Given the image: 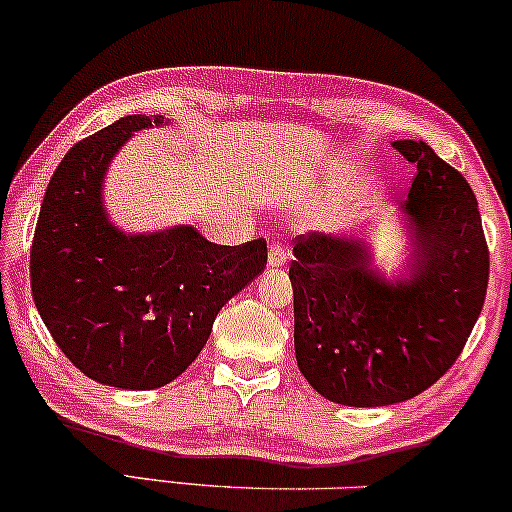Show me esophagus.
I'll use <instances>...</instances> for the list:
<instances>
[{
	"mask_svg": "<svg viewBox=\"0 0 512 512\" xmlns=\"http://www.w3.org/2000/svg\"><path fill=\"white\" fill-rule=\"evenodd\" d=\"M286 260H288V252H286V248H283L281 243H271V248H269V269H278V267H283V264H286Z\"/></svg>",
	"mask_w": 512,
	"mask_h": 512,
	"instance_id": "esophagus-1",
	"label": "esophagus"
}]
</instances>
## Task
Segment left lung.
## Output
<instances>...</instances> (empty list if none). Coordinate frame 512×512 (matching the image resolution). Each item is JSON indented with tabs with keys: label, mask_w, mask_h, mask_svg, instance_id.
I'll list each match as a JSON object with an SVG mask.
<instances>
[{
	"label": "left lung",
	"mask_w": 512,
	"mask_h": 512,
	"mask_svg": "<svg viewBox=\"0 0 512 512\" xmlns=\"http://www.w3.org/2000/svg\"><path fill=\"white\" fill-rule=\"evenodd\" d=\"M392 146L416 165L401 203L413 245L404 276L378 274L364 241L295 238L297 366L335 404H399L435 385L461 357L487 295L489 250L470 184L425 141Z\"/></svg>",
	"instance_id": "left-lung-1"
}]
</instances>
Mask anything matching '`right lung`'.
I'll use <instances>...</instances> for the list:
<instances>
[{"instance_id":"add662e5","label":"right lung","mask_w":512,"mask_h":512,"mask_svg":"<svg viewBox=\"0 0 512 512\" xmlns=\"http://www.w3.org/2000/svg\"><path fill=\"white\" fill-rule=\"evenodd\" d=\"M155 115H127L66 153L30 250L32 300L61 352L101 385L153 390L191 366L219 309L267 267V241L217 245L193 226L125 234L103 208L118 148Z\"/></svg>"}]
</instances>
